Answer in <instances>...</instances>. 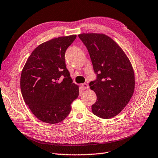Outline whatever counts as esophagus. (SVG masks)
<instances>
[{
  "label": "esophagus",
  "instance_id": "esophagus-1",
  "mask_svg": "<svg viewBox=\"0 0 158 158\" xmlns=\"http://www.w3.org/2000/svg\"><path fill=\"white\" fill-rule=\"evenodd\" d=\"M81 88H82L83 90H85V89H88L89 87L88 85L86 84V83H84V84L81 85Z\"/></svg>",
  "mask_w": 158,
  "mask_h": 158
}]
</instances>
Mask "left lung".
I'll list each match as a JSON object with an SVG mask.
<instances>
[{
  "label": "left lung",
  "instance_id": "left-lung-1",
  "mask_svg": "<svg viewBox=\"0 0 158 158\" xmlns=\"http://www.w3.org/2000/svg\"><path fill=\"white\" fill-rule=\"evenodd\" d=\"M96 75L90 83L97 96L92 106L94 114L108 119L119 114L130 102L135 89L131 64L120 47L103 34H81Z\"/></svg>",
  "mask_w": 158,
  "mask_h": 158
}]
</instances>
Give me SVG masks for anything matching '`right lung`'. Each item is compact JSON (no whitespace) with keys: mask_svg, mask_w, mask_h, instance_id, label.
<instances>
[{"mask_svg":"<svg viewBox=\"0 0 158 158\" xmlns=\"http://www.w3.org/2000/svg\"><path fill=\"white\" fill-rule=\"evenodd\" d=\"M76 35L59 37L35 49L23 69L21 90L25 103L36 117L49 124L58 123L71 111L79 96L66 68L65 52Z\"/></svg>","mask_w":158,"mask_h":158,"instance_id":"obj_1","label":"right lung"}]
</instances>
